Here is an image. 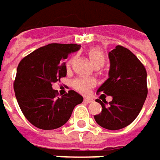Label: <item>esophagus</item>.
Wrapping results in <instances>:
<instances>
[{
    "label": "esophagus",
    "mask_w": 160,
    "mask_h": 160,
    "mask_svg": "<svg viewBox=\"0 0 160 160\" xmlns=\"http://www.w3.org/2000/svg\"><path fill=\"white\" fill-rule=\"evenodd\" d=\"M83 102H87V103H92V102H93L94 101H93L92 99H91V98H85V99L83 100Z\"/></svg>",
    "instance_id": "1"
}]
</instances>
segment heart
<instances>
[{"instance_id": "obj_1", "label": "heart", "mask_w": 160, "mask_h": 160, "mask_svg": "<svg viewBox=\"0 0 160 160\" xmlns=\"http://www.w3.org/2000/svg\"><path fill=\"white\" fill-rule=\"evenodd\" d=\"M90 60L92 64L94 67H102L105 62V56L102 50L99 48H92L88 52ZM74 62V58H70L67 62V69L69 70L72 67V64ZM96 85L95 80L91 79V78H78L74 80L73 82V87L78 91L79 92L83 94H87L90 92V90L93 88Z\"/></svg>"}]
</instances>
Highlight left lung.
I'll use <instances>...</instances> for the list:
<instances>
[{
    "instance_id": "8db88e82",
    "label": "left lung",
    "mask_w": 160,
    "mask_h": 160,
    "mask_svg": "<svg viewBox=\"0 0 160 160\" xmlns=\"http://www.w3.org/2000/svg\"><path fill=\"white\" fill-rule=\"evenodd\" d=\"M110 68L108 78L97 90L102 95L112 96V101L101 103L102 112L94 116L99 126L108 130H119L137 118L148 94L147 72L133 53L118 45L108 52Z\"/></svg>"
}]
</instances>
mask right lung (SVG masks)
<instances>
[{"label": "right lung", "instance_id": "right-lung-1", "mask_svg": "<svg viewBox=\"0 0 160 160\" xmlns=\"http://www.w3.org/2000/svg\"><path fill=\"white\" fill-rule=\"evenodd\" d=\"M80 44L50 43L28 54L17 68L14 91L26 118L37 128L52 130L65 125L83 97L70 90L58 98L52 84L67 76L65 59Z\"/></svg>", "mask_w": 160, "mask_h": 160}]
</instances>
